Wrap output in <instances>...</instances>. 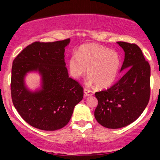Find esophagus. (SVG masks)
<instances>
[{
	"instance_id": "obj_1",
	"label": "esophagus",
	"mask_w": 160,
	"mask_h": 160,
	"mask_svg": "<svg viewBox=\"0 0 160 160\" xmlns=\"http://www.w3.org/2000/svg\"><path fill=\"white\" fill-rule=\"evenodd\" d=\"M83 91H84V95H85L86 96H89V95H92L94 94V92L90 90V89H86V88H84Z\"/></svg>"
}]
</instances>
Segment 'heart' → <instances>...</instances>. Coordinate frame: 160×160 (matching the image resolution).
<instances>
[{
    "instance_id": "b5f03b06",
    "label": "heart",
    "mask_w": 160,
    "mask_h": 160,
    "mask_svg": "<svg viewBox=\"0 0 160 160\" xmlns=\"http://www.w3.org/2000/svg\"><path fill=\"white\" fill-rule=\"evenodd\" d=\"M118 54L114 51L95 43L81 46L68 61L70 74L75 79L85 74L86 68L89 82L98 88H108L114 82L120 68Z\"/></svg>"
}]
</instances>
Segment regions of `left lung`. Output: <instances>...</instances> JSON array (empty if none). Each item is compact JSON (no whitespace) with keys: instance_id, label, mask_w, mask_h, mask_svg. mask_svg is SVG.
<instances>
[{"instance_id":"obj_1","label":"left lung","mask_w":160,"mask_h":160,"mask_svg":"<svg viewBox=\"0 0 160 160\" xmlns=\"http://www.w3.org/2000/svg\"><path fill=\"white\" fill-rule=\"evenodd\" d=\"M125 52L120 71L122 77L107 90L95 92L97 122L108 128H122L140 117L150 94V67L142 51L135 43L117 42Z\"/></svg>"}]
</instances>
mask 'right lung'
I'll return each mask as SVG.
<instances>
[{
    "instance_id": "obj_1",
    "label": "right lung",
    "mask_w": 160,
    "mask_h": 160,
    "mask_svg": "<svg viewBox=\"0 0 160 160\" xmlns=\"http://www.w3.org/2000/svg\"><path fill=\"white\" fill-rule=\"evenodd\" d=\"M69 43L70 39L34 42L13 60L10 84L12 103L33 127L45 131L63 128L82 99L83 89L69 78L65 67V49ZM32 71H38L42 76V87L34 92L24 83L25 75Z\"/></svg>"
}]
</instances>
